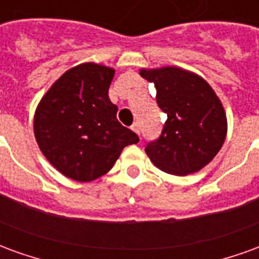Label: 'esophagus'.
<instances>
[{
  "label": "esophagus",
  "instance_id": "obj_1",
  "mask_svg": "<svg viewBox=\"0 0 259 259\" xmlns=\"http://www.w3.org/2000/svg\"><path fill=\"white\" fill-rule=\"evenodd\" d=\"M132 130L135 132L136 135L140 136V124H139V123H135V124H133V126H132Z\"/></svg>",
  "mask_w": 259,
  "mask_h": 259
}]
</instances>
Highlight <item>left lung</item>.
I'll return each instance as SVG.
<instances>
[{
    "instance_id": "1",
    "label": "left lung",
    "mask_w": 259,
    "mask_h": 259,
    "mask_svg": "<svg viewBox=\"0 0 259 259\" xmlns=\"http://www.w3.org/2000/svg\"><path fill=\"white\" fill-rule=\"evenodd\" d=\"M157 87V102L166 113L162 135L146 147L151 162L176 176L195 174L222 148L228 118L222 102L200 74L179 66L140 69Z\"/></svg>"
}]
</instances>
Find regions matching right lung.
Wrapping results in <instances>:
<instances>
[{"label":"right lung","mask_w":259,"mask_h":259,"mask_svg":"<svg viewBox=\"0 0 259 259\" xmlns=\"http://www.w3.org/2000/svg\"><path fill=\"white\" fill-rule=\"evenodd\" d=\"M115 69L84 62L68 69L42 96L34 112V137L42 155L76 182L108 174L139 137L119 123L108 90Z\"/></svg>","instance_id":"right-lung-1"}]
</instances>
